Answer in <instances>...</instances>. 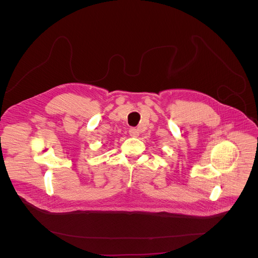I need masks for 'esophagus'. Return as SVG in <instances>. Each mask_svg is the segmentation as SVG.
<instances>
[{
	"label": "esophagus",
	"instance_id": "34e87169",
	"mask_svg": "<svg viewBox=\"0 0 258 258\" xmlns=\"http://www.w3.org/2000/svg\"><path fill=\"white\" fill-rule=\"evenodd\" d=\"M129 134L132 137H138L139 136V130L136 128H130L129 130Z\"/></svg>",
	"mask_w": 258,
	"mask_h": 258
}]
</instances>
